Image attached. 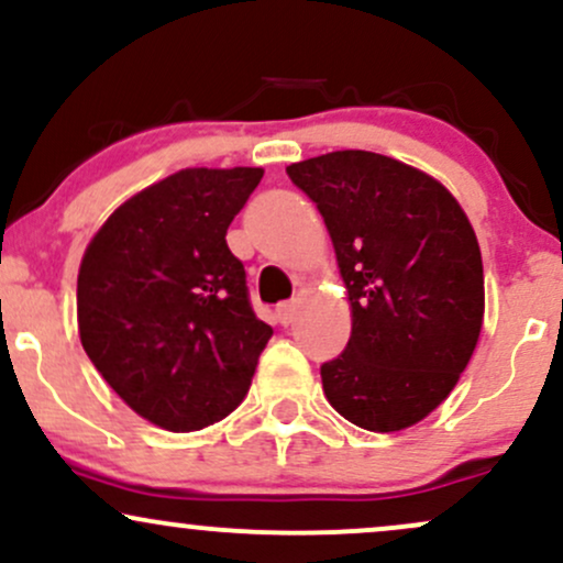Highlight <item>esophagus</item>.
I'll use <instances>...</instances> for the list:
<instances>
[{
    "label": "esophagus",
    "instance_id": "obj_1",
    "mask_svg": "<svg viewBox=\"0 0 563 563\" xmlns=\"http://www.w3.org/2000/svg\"><path fill=\"white\" fill-rule=\"evenodd\" d=\"M275 314H277V322H280V325H290V322H294V314H296V301L277 303Z\"/></svg>",
    "mask_w": 563,
    "mask_h": 563
}]
</instances>
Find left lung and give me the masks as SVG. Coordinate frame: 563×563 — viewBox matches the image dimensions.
Listing matches in <instances>:
<instances>
[{"label":"left lung","mask_w":563,"mask_h":563,"mask_svg":"<svg viewBox=\"0 0 563 563\" xmlns=\"http://www.w3.org/2000/svg\"><path fill=\"white\" fill-rule=\"evenodd\" d=\"M318 203L352 303V335L320 367L346 421L399 431L423 421L466 371L484 320V269L461 203L429 174L367 151L288 166Z\"/></svg>","instance_id":"8db88e82"}]
</instances>
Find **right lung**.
Here are the masks:
<instances>
[{
  "mask_svg": "<svg viewBox=\"0 0 563 563\" xmlns=\"http://www.w3.org/2000/svg\"><path fill=\"white\" fill-rule=\"evenodd\" d=\"M262 169H183L121 203L84 251L81 346L145 421L198 431L243 402L273 328L254 314L230 222Z\"/></svg>",
  "mask_w": 563,
  "mask_h": 563,
  "instance_id": "1",
  "label": "right lung"
}]
</instances>
